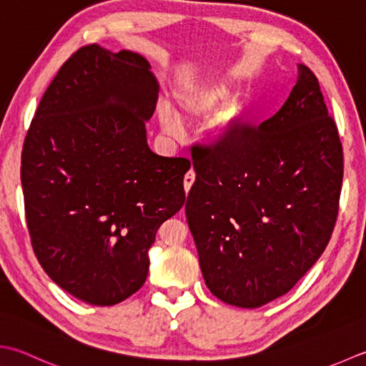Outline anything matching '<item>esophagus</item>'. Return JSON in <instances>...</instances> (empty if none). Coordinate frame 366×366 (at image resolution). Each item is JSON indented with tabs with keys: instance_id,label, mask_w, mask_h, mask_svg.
Segmentation results:
<instances>
[{
	"instance_id": "obj_1",
	"label": "esophagus",
	"mask_w": 366,
	"mask_h": 366,
	"mask_svg": "<svg viewBox=\"0 0 366 366\" xmlns=\"http://www.w3.org/2000/svg\"><path fill=\"white\" fill-rule=\"evenodd\" d=\"M193 182H195V171L189 169L187 173H185V176H184V189H185V192H189L192 189Z\"/></svg>"
}]
</instances>
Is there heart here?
<instances>
[{"label":"heart","mask_w":366,"mask_h":366,"mask_svg":"<svg viewBox=\"0 0 366 366\" xmlns=\"http://www.w3.org/2000/svg\"><path fill=\"white\" fill-rule=\"evenodd\" d=\"M233 95V85L225 77L212 79L206 82L184 84L174 92V112L167 104L159 107V122L168 134H179L181 132V117L187 122H197L216 112ZM247 103L234 102L219 114L209 124V138L217 144H230L238 136L242 122L246 120Z\"/></svg>","instance_id":"1"}]
</instances>
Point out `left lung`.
Listing matches in <instances>:
<instances>
[{"mask_svg": "<svg viewBox=\"0 0 366 366\" xmlns=\"http://www.w3.org/2000/svg\"><path fill=\"white\" fill-rule=\"evenodd\" d=\"M185 216L207 289L259 307L287 293L324 252L338 216L342 147L317 77L298 64L287 102L230 144L193 147Z\"/></svg>", "mask_w": 366, "mask_h": 366, "instance_id": "obj_1", "label": "left lung"}]
</instances>
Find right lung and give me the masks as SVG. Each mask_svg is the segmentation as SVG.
Returning <instances> with one entry per match:
<instances>
[{
    "mask_svg": "<svg viewBox=\"0 0 366 366\" xmlns=\"http://www.w3.org/2000/svg\"><path fill=\"white\" fill-rule=\"evenodd\" d=\"M159 90L142 55L85 46L28 128L20 179L33 250L56 285L89 305H117L142 287L155 233L185 202L190 162L147 144Z\"/></svg>",
    "mask_w": 366,
    "mask_h": 366,
    "instance_id": "add662e5",
    "label": "right lung"
}]
</instances>
